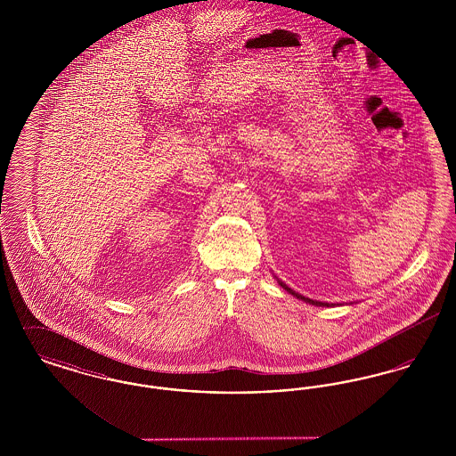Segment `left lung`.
Segmentation results:
<instances>
[{
  "label": "left lung",
  "mask_w": 456,
  "mask_h": 456,
  "mask_svg": "<svg viewBox=\"0 0 456 456\" xmlns=\"http://www.w3.org/2000/svg\"><path fill=\"white\" fill-rule=\"evenodd\" d=\"M279 283H281V285H282L283 289H285V290H287V292H289V294H292V296H294V297H297V299H301V301H304V303L314 304V305H330V304L320 303V301H313V299H307V297H304V296H301V294H297V292H294V290H292V289H289V287H287V285H285V283L281 282V281H279Z\"/></svg>",
  "instance_id": "8db88e82"
}]
</instances>
